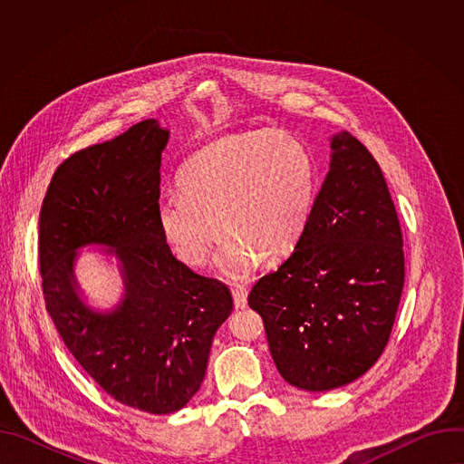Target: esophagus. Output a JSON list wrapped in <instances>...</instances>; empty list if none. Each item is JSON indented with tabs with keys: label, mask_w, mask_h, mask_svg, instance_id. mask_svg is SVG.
<instances>
[{
	"label": "esophagus",
	"mask_w": 464,
	"mask_h": 464,
	"mask_svg": "<svg viewBox=\"0 0 464 464\" xmlns=\"http://www.w3.org/2000/svg\"><path fill=\"white\" fill-rule=\"evenodd\" d=\"M233 299H235V308H246V304H247V288L246 286L233 288Z\"/></svg>",
	"instance_id": "34e87169"
}]
</instances>
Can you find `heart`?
<instances>
[{
	"label": "heart",
	"mask_w": 464,
	"mask_h": 464,
	"mask_svg": "<svg viewBox=\"0 0 464 464\" xmlns=\"http://www.w3.org/2000/svg\"><path fill=\"white\" fill-rule=\"evenodd\" d=\"M176 183L179 196L167 194L156 208L174 255L190 268H202L218 231L226 237L218 268L240 279L256 260L272 264L295 247L314 211L317 169L312 152L294 136L251 131L192 154Z\"/></svg>",
	"instance_id": "obj_1"
}]
</instances>
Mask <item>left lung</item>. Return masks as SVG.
I'll list each match as a JSON object with an SVG mask.
<instances>
[{"mask_svg": "<svg viewBox=\"0 0 464 464\" xmlns=\"http://www.w3.org/2000/svg\"><path fill=\"white\" fill-rule=\"evenodd\" d=\"M328 141L303 237L247 297L279 374L304 391L347 385L374 365L404 288L402 233L380 165L345 130Z\"/></svg>", "mask_w": 464, "mask_h": 464, "instance_id": "left-lung-1", "label": "left lung"}]
</instances>
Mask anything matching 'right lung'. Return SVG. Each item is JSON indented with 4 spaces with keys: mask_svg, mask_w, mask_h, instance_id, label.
Wrapping results in <instances>:
<instances>
[{
    "mask_svg": "<svg viewBox=\"0 0 464 464\" xmlns=\"http://www.w3.org/2000/svg\"><path fill=\"white\" fill-rule=\"evenodd\" d=\"M170 131L147 119L65 160L40 211V274L47 312L82 369L124 406L179 411L200 389L211 343L233 310L222 283L179 262L156 218L161 154ZM102 245L116 258L121 299L95 309L74 264Z\"/></svg>",
    "mask_w": 464,
    "mask_h": 464,
    "instance_id": "add662e5",
    "label": "right lung"
}]
</instances>
